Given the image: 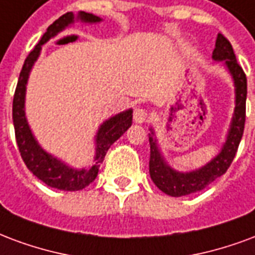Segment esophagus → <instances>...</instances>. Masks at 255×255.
<instances>
[{"label": "esophagus", "mask_w": 255, "mask_h": 255, "mask_svg": "<svg viewBox=\"0 0 255 255\" xmlns=\"http://www.w3.org/2000/svg\"><path fill=\"white\" fill-rule=\"evenodd\" d=\"M148 119V112L143 108H136L133 111V122L137 124H142Z\"/></svg>", "instance_id": "obj_1"}]
</instances>
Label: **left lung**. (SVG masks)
Returning <instances> with one entry per match:
<instances>
[{
	"label": "left lung",
	"instance_id": "left-lung-1",
	"mask_svg": "<svg viewBox=\"0 0 255 255\" xmlns=\"http://www.w3.org/2000/svg\"><path fill=\"white\" fill-rule=\"evenodd\" d=\"M212 59L216 62H223L230 74L233 77L235 85V109L231 119L227 139L222 150L214 159L193 171H178L167 165L162 156L158 147L154 129L150 128L148 133L150 140V177L152 182L166 195L173 197L190 195L200 192L214 182L218 177L223 175L231 165L234 156L238 151V146L242 139L246 120V96H248V80L246 74L237 62L231 43L222 35L218 33L215 50L212 52Z\"/></svg>",
	"mask_w": 255,
	"mask_h": 255
}]
</instances>
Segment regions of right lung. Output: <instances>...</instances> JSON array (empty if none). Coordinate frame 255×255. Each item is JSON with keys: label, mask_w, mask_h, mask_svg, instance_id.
I'll return each instance as SVG.
<instances>
[{"label": "right lung", "mask_w": 255, "mask_h": 255, "mask_svg": "<svg viewBox=\"0 0 255 255\" xmlns=\"http://www.w3.org/2000/svg\"><path fill=\"white\" fill-rule=\"evenodd\" d=\"M75 20L96 24L101 21L103 18L86 12H80L78 16L75 17L73 12H67L52 22L50 27L47 28L46 33L43 35L40 41L29 52V55L24 62L21 73L18 77V82H17L14 97H13V126H14L16 142L22 161L33 173V175H36L46 185L59 190H70V192L84 189L85 186H88L90 182L96 180V177L99 174L100 165L103 163L109 147L112 146L132 124V109H127L105 120L100 126L97 135H96L94 165L90 169L70 167L65 162L44 151L33 136L31 128L28 126L25 109H24L28 77L31 73L32 66L35 65V62L40 55L41 46L50 40L51 37H55L59 32L66 29L71 24H74Z\"/></svg>", "instance_id": "right-lung-1"}]
</instances>
